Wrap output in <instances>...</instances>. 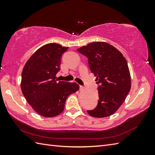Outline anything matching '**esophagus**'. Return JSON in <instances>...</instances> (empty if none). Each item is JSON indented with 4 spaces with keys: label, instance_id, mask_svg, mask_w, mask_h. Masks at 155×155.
I'll use <instances>...</instances> for the list:
<instances>
[{
    "label": "esophagus",
    "instance_id": "obj_1",
    "mask_svg": "<svg viewBox=\"0 0 155 155\" xmlns=\"http://www.w3.org/2000/svg\"><path fill=\"white\" fill-rule=\"evenodd\" d=\"M79 88H80V90H81V91L84 90V89H85V87H84L83 86H81V85H80V87H79Z\"/></svg>",
    "mask_w": 155,
    "mask_h": 155
}]
</instances>
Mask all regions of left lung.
<instances>
[{"mask_svg": "<svg viewBox=\"0 0 155 155\" xmlns=\"http://www.w3.org/2000/svg\"><path fill=\"white\" fill-rule=\"evenodd\" d=\"M87 56L91 71L96 77L97 105L88 114L95 118L113 114L125 101L130 90L131 79L123 54L105 42H93L77 49Z\"/></svg>", "mask_w": 155, "mask_h": 155, "instance_id": "1", "label": "left lung"}]
</instances>
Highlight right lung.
I'll list each match as a JSON object with an SVG mask.
<instances>
[{
	"mask_svg": "<svg viewBox=\"0 0 155 155\" xmlns=\"http://www.w3.org/2000/svg\"><path fill=\"white\" fill-rule=\"evenodd\" d=\"M68 47L56 43L41 46L27 61L21 88L27 102L37 114L54 117L64 109L67 98L79 89L76 83L58 80L62 54Z\"/></svg>",
	"mask_w": 155,
	"mask_h": 155,
	"instance_id": "1",
	"label": "right lung"
}]
</instances>
